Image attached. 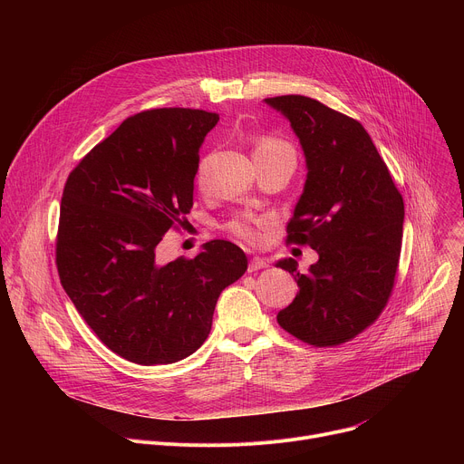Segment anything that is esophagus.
I'll return each instance as SVG.
<instances>
[{
  "label": "esophagus",
  "mask_w": 464,
  "mask_h": 464,
  "mask_svg": "<svg viewBox=\"0 0 464 464\" xmlns=\"http://www.w3.org/2000/svg\"><path fill=\"white\" fill-rule=\"evenodd\" d=\"M268 268V262L266 258H260V256H253L251 262H249V272H258V270H264Z\"/></svg>",
  "instance_id": "obj_1"
}]
</instances>
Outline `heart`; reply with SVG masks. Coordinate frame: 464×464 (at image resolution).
I'll return each mask as SVG.
<instances>
[{"mask_svg": "<svg viewBox=\"0 0 464 464\" xmlns=\"http://www.w3.org/2000/svg\"><path fill=\"white\" fill-rule=\"evenodd\" d=\"M292 154L294 156V150L292 147L283 141V140H277V138H272V136H264L260 138L256 143H255V149H253V158L255 160H260V158H268V156H274V154ZM202 176H204V167L200 165V169H198V181H202ZM262 226V220L258 218H253L249 215H238L235 217L231 222H227L226 229L244 240V242H258L260 238V233H258V227Z\"/></svg>", "mask_w": 464, "mask_h": 464, "instance_id": "1", "label": "heart"}]
</instances>
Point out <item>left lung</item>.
<instances>
[{"instance_id":"left-lung-1","label":"left lung","mask_w":464,"mask_h":464,"mask_svg":"<svg viewBox=\"0 0 464 464\" xmlns=\"http://www.w3.org/2000/svg\"><path fill=\"white\" fill-rule=\"evenodd\" d=\"M264 101L290 121L308 169L286 240L319 255L306 274L294 258L279 260L299 294L277 321L308 345L334 347L363 333L389 301L402 247V194L356 119L304 95Z\"/></svg>"}]
</instances>
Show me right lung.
<instances>
[{"instance_id":"obj_1","label":"right lung","mask_w":464,"mask_h":464,"mask_svg":"<svg viewBox=\"0 0 464 464\" xmlns=\"http://www.w3.org/2000/svg\"><path fill=\"white\" fill-rule=\"evenodd\" d=\"M218 113H136L93 147L65 181L56 235L60 283L97 338L140 365H167L208 340L222 290L246 253L211 240L194 258L156 260L192 208L200 147Z\"/></svg>"}]
</instances>
